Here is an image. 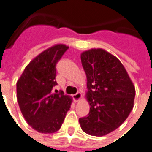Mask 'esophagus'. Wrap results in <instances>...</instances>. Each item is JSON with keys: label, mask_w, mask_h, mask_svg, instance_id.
<instances>
[{"label": "esophagus", "mask_w": 152, "mask_h": 152, "mask_svg": "<svg viewBox=\"0 0 152 152\" xmlns=\"http://www.w3.org/2000/svg\"><path fill=\"white\" fill-rule=\"evenodd\" d=\"M72 97H73V100H74L75 102H77L78 101H80V98H81V93H80V92H77V93L75 94V95H73Z\"/></svg>", "instance_id": "obj_1"}]
</instances>
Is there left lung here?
<instances>
[{"mask_svg":"<svg viewBox=\"0 0 152 152\" xmlns=\"http://www.w3.org/2000/svg\"><path fill=\"white\" fill-rule=\"evenodd\" d=\"M90 105L87 116L79 119L82 131L95 137L106 136L119 127L134 106L136 90L122 63L101 48L80 55Z\"/></svg>","mask_w":152,"mask_h":152,"instance_id":"obj_1","label":"left lung"}]
</instances>
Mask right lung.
<instances>
[{
    "instance_id": "obj_1",
    "label": "right lung",
    "mask_w": 152,
    "mask_h": 152,
    "mask_svg": "<svg viewBox=\"0 0 152 152\" xmlns=\"http://www.w3.org/2000/svg\"><path fill=\"white\" fill-rule=\"evenodd\" d=\"M56 44L36 56L25 68L16 82L17 102L26 122L41 133L60 130L71 108V96L52 92L56 85V63L67 50Z\"/></svg>"
}]
</instances>
